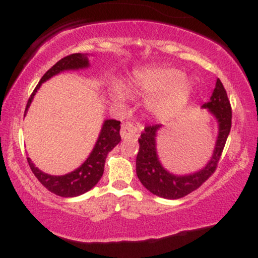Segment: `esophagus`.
<instances>
[{
	"label": "esophagus",
	"instance_id": "obj_1",
	"mask_svg": "<svg viewBox=\"0 0 258 258\" xmlns=\"http://www.w3.org/2000/svg\"><path fill=\"white\" fill-rule=\"evenodd\" d=\"M137 133H138V130H137V127L133 125V122L123 123L122 127H121V131H120L121 138L122 139H130V138L135 137V136H137Z\"/></svg>",
	"mask_w": 258,
	"mask_h": 258
}]
</instances>
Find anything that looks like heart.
Masks as SVG:
<instances>
[{
  "label": "heart",
  "mask_w": 258,
  "mask_h": 258,
  "mask_svg": "<svg viewBox=\"0 0 258 258\" xmlns=\"http://www.w3.org/2000/svg\"><path fill=\"white\" fill-rule=\"evenodd\" d=\"M133 88L142 96L150 97L147 106L153 116L166 121L177 116L186 108L193 96V84L184 74L173 67L146 68L135 74ZM127 91L121 86L114 88L117 100L127 98Z\"/></svg>",
  "instance_id": "heart-1"
}]
</instances>
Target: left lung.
<instances>
[{
	"label": "left lung",
	"mask_w": 258,
	"mask_h": 258,
	"mask_svg": "<svg viewBox=\"0 0 258 258\" xmlns=\"http://www.w3.org/2000/svg\"><path fill=\"white\" fill-rule=\"evenodd\" d=\"M201 108L207 109L210 114L214 115L218 133L212 156L197 172L174 174L162 166L156 149V136L161 125L147 126L138 139L139 152L136 159V172L142 184L154 195L170 200L179 199L199 188L215 172L232 127V108L220 79L216 81L211 98Z\"/></svg>",
	"instance_id": "left-lung-1"
}]
</instances>
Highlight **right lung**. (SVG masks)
Returning <instances> with one entry per match:
<instances>
[{
    "instance_id": "obj_1",
    "label": "right lung",
    "mask_w": 258,
    "mask_h": 258,
    "mask_svg": "<svg viewBox=\"0 0 258 258\" xmlns=\"http://www.w3.org/2000/svg\"><path fill=\"white\" fill-rule=\"evenodd\" d=\"M88 67H90L88 54H84V53H74V54L67 55V57L61 58L60 60L57 61L48 72L44 74L36 86V88L32 92L30 98L28 100V104H26L24 116L28 112L29 106H30L32 99H34V96L43 82L63 72L86 69ZM120 121L112 119L104 120L98 139H97L91 154L86 159L84 164L76 170L63 174V176H52V174L42 172L40 168L35 166L30 158H28L29 166L36 176V178L40 180L41 184L46 186L49 191L63 198L79 197V195L87 193L99 182V179L103 176V172H104L106 156H108L109 152L114 149V147H116L120 143Z\"/></svg>"
}]
</instances>
